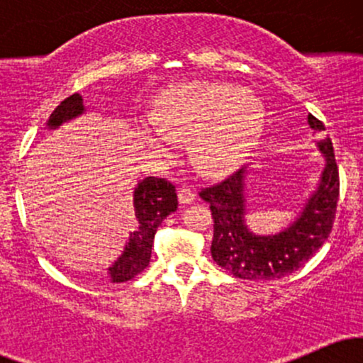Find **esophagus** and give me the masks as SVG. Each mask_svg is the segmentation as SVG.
<instances>
[{"mask_svg": "<svg viewBox=\"0 0 363 363\" xmlns=\"http://www.w3.org/2000/svg\"><path fill=\"white\" fill-rule=\"evenodd\" d=\"M177 196H179V203H181V205H189V203L194 201V198H196L194 191H191L189 187H181V189L177 191Z\"/></svg>", "mask_w": 363, "mask_h": 363, "instance_id": "esophagus-1", "label": "esophagus"}]
</instances>
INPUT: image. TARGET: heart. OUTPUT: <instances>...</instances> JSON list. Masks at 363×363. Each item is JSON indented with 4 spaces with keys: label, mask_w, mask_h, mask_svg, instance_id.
Masks as SVG:
<instances>
[{
    "label": "heart",
    "mask_w": 363,
    "mask_h": 363,
    "mask_svg": "<svg viewBox=\"0 0 363 363\" xmlns=\"http://www.w3.org/2000/svg\"><path fill=\"white\" fill-rule=\"evenodd\" d=\"M150 126L140 138L160 157L172 155L165 142L191 141L189 157L206 176L230 172L259 143L266 123L259 97L234 83L194 82L162 91L150 107Z\"/></svg>",
    "instance_id": "b5f03b06"
}]
</instances>
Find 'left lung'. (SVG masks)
Instances as JSON below:
<instances>
[{"label":"left lung","instance_id":"8db88e82","mask_svg":"<svg viewBox=\"0 0 363 363\" xmlns=\"http://www.w3.org/2000/svg\"><path fill=\"white\" fill-rule=\"evenodd\" d=\"M307 123L315 131H324L323 123L312 114ZM315 148L324 165L314 191L297 216L272 234H257L245 223V186L251 167L237 170L199 193L210 203L215 220L211 257L216 264L242 280H274L297 272L318 252L335 222L340 177L331 140H319Z\"/></svg>","mask_w":363,"mask_h":363}]
</instances>
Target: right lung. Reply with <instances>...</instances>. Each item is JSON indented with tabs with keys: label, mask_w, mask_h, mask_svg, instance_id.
Wrapping results in <instances>:
<instances>
[{
	"label": "right lung",
	"mask_w": 363,
	"mask_h": 363,
	"mask_svg": "<svg viewBox=\"0 0 363 363\" xmlns=\"http://www.w3.org/2000/svg\"><path fill=\"white\" fill-rule=\"evenodd\" d=\"M86 112L80 94L65 99L45 123L48 129H57L65 123L80 118ZM133 208H135L136 228L129 232V237L112 264L107 268V278L111 283H123L135 278L148 266L152 257V245L158 225L170 213L177 210L176 187L165 179L147 177L138 181L133 191Z\"/></svg>",
	"instance_id": "1"
}]
</instances>
